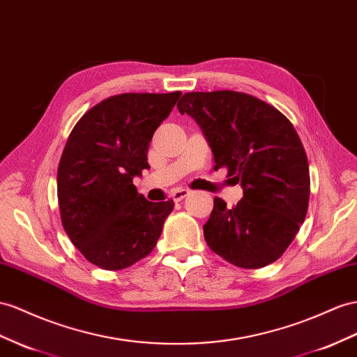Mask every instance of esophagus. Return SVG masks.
<instances>
[{
    "label": "esophagus",
    "mask_w": 357,
    "mask_h": 357,
    "mask_svg": "<svg viewBox=\"0 0 357 357\" xmlns=\"http://www.w3.org/2000/svg\"><path fill=\"white\" fill-rule=\"evenodd\" d=\"M190 193H191V191L187 190V188H176V190L172 193V197H173V200H176V202H179V200L187 197Z\"/></svg>",
    "instance_id": "1"
}]
</instances>
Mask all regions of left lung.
I'll use <instances>...</instances> for the list:
<instances>
[{"mask_svg":"<svg viewBox=\"0 0 357 357\" xmlns=\"http://www.w3.org/2000/svg\"><path fill=\"white\" fill-rule=\"evenodd\" d=\"M202 130L214 170L226 167L243 187L234 208L214 197L204 225L209 249L241 268L278 261L307 213L310 179L303 144L278 108L232 90L191 91L178 102Z\"/></svg>","mask_w":357,"mask_h":357,"instance_id":"left-lung-1","label":"left lung"}]
</instances>
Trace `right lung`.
Listing matches in <instances>:
<instances>
[{"label": "right lung", "mask_w": 357, "mask_h": 357, "mask_svg": "<svg viewBox=\"0 0 357 357\" xmlns=\"http://www.w3.org/2000/svg\"><path fill=\"white\" fill-rule=\"evenodd\" d=\"M181 91L122 93L79 119L57 172L63 227L83 257L104 270H122L153 250L173 200L149 202L132 179L148 169V148Z\"/></svg>", "instance_id": "obj_1"}]
</instances>
